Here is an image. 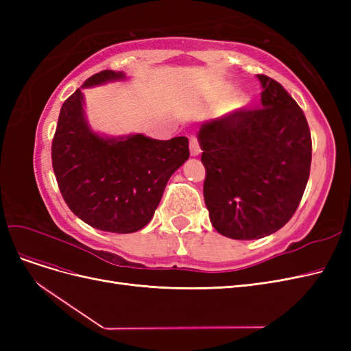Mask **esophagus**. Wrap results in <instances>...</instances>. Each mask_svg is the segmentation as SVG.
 I'll return each mask as SVG.
<instances>
[{"label": "esophagus", "instance_id": "esophagus-1", "mask_svg": "<svg viewBox=\"0 0 351 351\" xmlns=\"http://www.w3.org/2000/svg\"><path fill=\"white\" fill-rule=\"evenodd\" d=\"M189 147H190V155L192 156H197L200 154V146H199V141L196 139V137H190Z\"/></svg>", "mask_w": 351, "mask_h": 351}]
</instances>
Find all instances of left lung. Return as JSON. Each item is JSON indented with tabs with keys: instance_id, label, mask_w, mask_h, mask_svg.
<instances>
[{
	"instance_id": "8db88e82",
	"label": "left lung",
	"mask_w": 351,
	"mask_h": 351,
	"mask_svg": "<svg viewBox=\"0 0 351 351\" xmlns=\"http://www.w3.org/2000/svg\"><path fill=\"white\" fill-rule=\"evenodd\" d=\"M258 79L262 108L204 123L197 134L210 222L234 240L262 239L282 228L311 173L312 139L302 108L277 80L265 74Z\"/></svg>"
}]
</instances>
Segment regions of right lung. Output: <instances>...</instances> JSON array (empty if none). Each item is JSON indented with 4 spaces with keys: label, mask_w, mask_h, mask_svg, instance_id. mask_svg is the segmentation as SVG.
<instances>
[{
    "label": "right lung",
    "mask_w": 351,
    "mask_h": 351,
    "mask_svg": "<svg viewBox=\"0 0 351 351\" xmlns=\"http://www.w3.org/2000/svg\"><path fill=\"white\" fill-rule=\"evenodd\" d=\"M123 79L121 71L104 70L82 88ZM83 105L77 89L62 104L52 139L60 192L73 214L90 227L134 232L152 219L169 177L189 159L187 137H104L90 130Z\"/></svg>",
    "instance_id": "right-lung-1"
}]
</instances>
